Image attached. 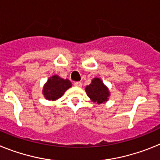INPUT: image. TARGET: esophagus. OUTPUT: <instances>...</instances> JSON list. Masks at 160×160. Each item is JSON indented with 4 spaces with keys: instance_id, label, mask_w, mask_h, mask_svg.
<instances>
[{
    "instance_id": "1",
    "label": "esophagus",
    "mask_w": 160,
    "mask_h": 160,
    "mask_svg": "<svg viewBox=\"0 0 160 160\" xmlns=\"http://www.w3.org/2000/svg\"><path fill=\"white\" fill-rule=\"evenodd\" d=\"M74 85L76 86V87H78V88H80L82 86V83L80 81H77V82H75L74 83Z\"/></svg>"
}]
</instances>
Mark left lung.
Instances as JSON below:
<instances>
[{
  "label": "left lung",
  "instance_id": "8db88e82",
  "mask_svg": "<svg viewBox=\"0 0 160 160\" xmlns=\"http://www.w3.org/2000/svg\"><path fill=\"white\" fill-rule=\"evenodd\" d=\"M86 93L92 102L97 104H103L109 100V88L104 84L100 78H95L92 80L89 85L86 86Z\"/></svg>",
  "mask_w": 160,
  "mask_h": 160
}]
</instances>
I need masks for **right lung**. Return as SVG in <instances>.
<instances>
[{
  "instance_id": "add662e5",
  "label": "right lung",
  "mask_w": 160,
  "mask_h": 160,
  "mask_svg": "<svg viewBox=\"0 0 160 160\" xmlns=\"http://www.w3.org/2000/svg\"><path fill=\"white\" fill-rule=\"evenodd\" d=\"M72 87V83L69 80L61 78L59 76H51L44 84L42 93L47 100L55 101L60 98L67 89Z\"/></svg>"
}]
</instances>
